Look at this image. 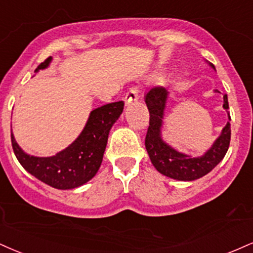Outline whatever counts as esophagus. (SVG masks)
Listing matches in <instances>:
<instances>
[{
  "mask_svg": "<svg viewBox=\"0 0 253 253\" xmlns=\"http://www.w3.org/2000/svg\"><path fill=\"white\" fill-rule=\"evenodd\" d=\"M138 88L136 87H133L130 88L128 92L126 93V96H125V102H126V105H130V103L135 102L136 100H138Z\"/></svg>",
  "mask_w": 253,
  "mask_h": 253,
  "instance_id": "34e87169",
  "label": "esophagus"
}]
</instances>
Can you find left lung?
Instances as JSON below:
<instances>
[{"mask_svg":"<svg viewBox=\"0 0 253 253\" xmlns=\"http://www.w3.org/2000/svg\"><path fill=\"white\" fill-rule=\"evenodd\" d=\"M208 63L215 71L212 63ZM167 99H169V92L163 87H154L145 94V102L150 111V126L145 139L146 151L153 166L161 174L179 181L196 180L211 172L224 159L225 154L229 150L231 118L227 112L229 109L227 95L224 94L223 96V107L226 109L229 121L211 147L200 157H192L179 152L163 139L161 130L164 126Z\"/></svg>","mask_w":253,"mask_h":253,"instance_id":"8db88e82","label":"left lung"}]
</instances>
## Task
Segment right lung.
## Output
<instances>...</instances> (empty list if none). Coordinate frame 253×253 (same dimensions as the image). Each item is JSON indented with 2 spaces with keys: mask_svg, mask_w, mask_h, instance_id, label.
Segmentation results:
<instances>
[{
  "mask_svg": "<svg viewBox=\"0 0 253 253\" xmlns=\"http://www.w3.org/2000/svg\"><path fill=\"white\" fill-rule=\"evenodd\" d=\"M53 57L40 63L35 73L48 68ZM124 111V101L112 102L93 109L82 132L65 150L51 157L26 153L11 132L15 156L27 172L57 190H73L89 181L99 171L109 130Z\"/></svg>",
  "mask_w": 253,
  "mask_h": 253,
  "instance_id": "add662e5",
  "label": "right lung"
}]
</instances>
